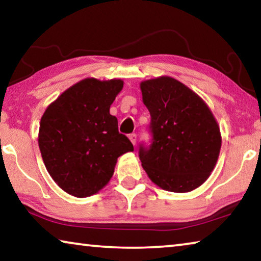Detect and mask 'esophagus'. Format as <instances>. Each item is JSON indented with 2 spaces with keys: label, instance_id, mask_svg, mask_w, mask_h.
<instances>
[{
  "label": "esophagus",
  "instance_id": "obj_1",
  "mask_svg": "<svg viewBox=\"0 0 261 261\" xmlns=\"http://www.w3.org/2000/svg\"><path fill=\"white\" fill-rule=\"evenodd\" d=\"M129 139H130V141L134 145H136V141H137V135L136 134H131V135H129Z\"/></svg>",
  "mask_w": 261,
  "mask_h": 261
}]
</instances>
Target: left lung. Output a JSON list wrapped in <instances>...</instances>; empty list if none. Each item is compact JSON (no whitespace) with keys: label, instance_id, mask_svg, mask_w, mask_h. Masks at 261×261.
<instances>
[{"label":"left lung","instance_id":"8db88e82","mask_svg":"<svg viewBox=\"0 0 261 261\" xmlns=\"http://www.w3.org/2000/svg\"><path fill=\"white\" fill-rule=\"evenodd\" d=\"M151 114L152 144L140 145L139 159L148 177L170 192H189L210 177L218 161V122L199 95L171 77L140 83Z\"/></svg>","mask_w":261,"mask_h":261}]
</instances>
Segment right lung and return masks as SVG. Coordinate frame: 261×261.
Segmentation results:
<instances>
[{"mask_svg": "<svg viewBox=\"0 0 261 261\" xmlns=\"http://www.w3.org/2000/svg\"><path fill=\"white\" fill-rule=\"evenodd\" d=\"M122 88L121 79H83L42 115L38 143L43 163L56 184L71 196L99 192L112 178L117 158L134 151L109 113Z\"/></svg>", "mask_w": 261, "mask_h": 261, "instance_id": "add662e5", "label": "right lung"}]
</instances>
